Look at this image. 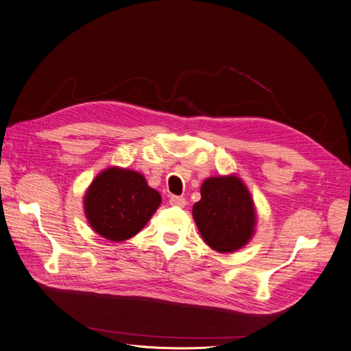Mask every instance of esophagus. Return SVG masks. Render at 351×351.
<instances>
[{"label":"esophagus","instance_id":"esophagus-1","mask_svg":"<svg viewBox=\"0 0 351 351\" xmlns=\"http://www.w3.org/2000/svg\"><path fill=\"white\" fill-rule=\"evenodd\" d=\"M170 204L174 205V207H178V208H184L185 204H187V201H185L184 197H177V195H173L170 197Z\"/></svg>","mask_w":351,"mask_h":351}]
</instances>
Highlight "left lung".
Segmentation results:
<instances>
[{
    "label": "left lung",
    "mask_w": 351,
    "mask_h": 351,
    "mask_svg": "<svg viewBox=\"0 0 351 351\" xmlns=\"http://www.w3.org/2000/svg\"><path fill=\"white\" fill-rule=\"evenodd\" d=\"M193 217L205 243L221 254L241 250L255 232L254 199L237 176L205 180L201 199L193 207Z\"/></svg>",
    "instance_id": "8db88e82"
}]
</instances>
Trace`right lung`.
<instances>
[{
	"mask_svg": "<svg viewBox=\"0 0 351 351\" xmlns=\"http://www.w3.org/2000/svg\"><path fill=\"white\" fill-rule=\"evenodd\" d=\"M161 195L140 173L110 167L89 185L84 198L88 222L100 237L113 242L138 234L160 207Z\"/></svg>",
	"mask_w": 351,
	"mask_h": 351,
	"instance_id": "obj_1",
	"label": "right lung"
}]
</instances>
